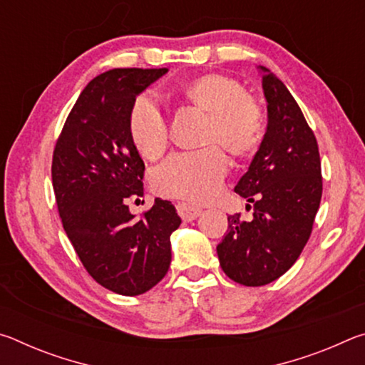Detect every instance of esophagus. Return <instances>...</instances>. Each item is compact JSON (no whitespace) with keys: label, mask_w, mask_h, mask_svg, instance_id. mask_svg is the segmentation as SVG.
<instances>
[{"label":"esophagus","mask_w":365,"mask_h":365,"mask_svg":"<svg viewBox=\"0 0 365 365\" xmlns=\"http://www.w3.org/2000/svg\"><path fill=\"white\" fill-rule=\"evenodd\" d=\"M177 212H178V215H180L183 220L191 222V220H195L196 217H200L201 212H202V209L196 207L193 205H188V202H178V205H177Z\"/></svg>","instance_id":"34e87169"}]
</instances>
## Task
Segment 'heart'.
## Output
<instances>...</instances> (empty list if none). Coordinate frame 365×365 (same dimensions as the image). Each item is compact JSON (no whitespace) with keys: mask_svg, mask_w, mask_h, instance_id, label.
<instances>
[{"mask_svg":"<svg viewBox=\"0 0 365 365\" xmlns=\"http://www.w3.org/2000/svg\"><path fill=\"white\" fill-rule=\"evenodd\" d=\"M180 93L190 106L209 115L205 141L212 146L170 156L154 172L153 183L164 196L205 202L219 193L228 172V158L217 145L238 159L252 156L265 137V110L257 98L245 93L240 80L224 73L190 80ZM128 135L148 159H158L168 150V120L153 98L141 95L133 101Z\"/></svg>","mask_w":365,"mask_h":365,"instance_id":"1","label":"heart"}]
</instances>
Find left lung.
Masks as SVG:
<instances>
[{
	"mask_svg": "<svg viewBox=\"0 0 365 365\" xmlns=\"http://www.w3.org/2000/svg\"><path fill=\"white\" fill-rule=\"evenodd\" d=\"M262 69L267 132L235 191L248 200L252 220L228 215L217 245L220 267L245 287L282 277L299 257L322 197V169L316 135L279 77Z\"/></svg>",
	"mask_w": 365,
	"mask_h": 365,
	"instance_id": "1",
	"label": "left lung"
}]
</instances>
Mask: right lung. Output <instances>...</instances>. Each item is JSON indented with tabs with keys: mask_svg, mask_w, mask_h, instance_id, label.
<instances>
[{
	"mask_svg": "<svg viewBox=\"0 0 365 365\" xmlns=\"http://www.w3.org/2000/svg\"><path fill=\"white\" fill-rule=\"evenodd\" d=\"M163 69H110L85 86L53 151V188L63 227L86 272L117 294L137 296L168 274L170 233L182 224L156 197L141 217L127 197L143 196L145 163L128 135V113Z\"/></svg>",
	"mask_w": 365,
	"mask_h": 365,
	"instance_id": "obj_1",
	"label": "right lung"
}]
</instances>
